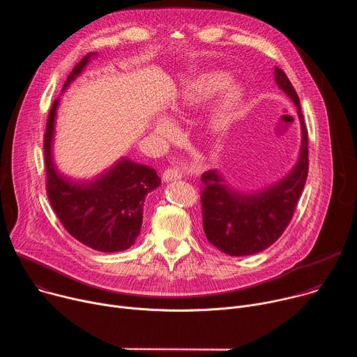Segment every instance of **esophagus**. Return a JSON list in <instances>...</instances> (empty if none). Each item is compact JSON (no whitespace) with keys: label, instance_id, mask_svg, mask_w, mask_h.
Masks as SVG:
<instances>
[{"label":"esophagus","instance_id":"1","mask_svg":"<svg viewBox=\"0 0 357 357\" xmlns=\"http://www.w3.org/2000/svg\"><path fill=\"white\" fill-rule=\"evenodd\" d=\"M162 178L165 182H169V181H175V179H181L182 178V172L175 168V167H168L164 174H162Z\"/></svg>","mask_w":357,"mask_h":357}]
</instances>
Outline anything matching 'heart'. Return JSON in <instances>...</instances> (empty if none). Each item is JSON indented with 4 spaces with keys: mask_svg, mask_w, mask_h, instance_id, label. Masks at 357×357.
Returning <instances> with one entry per match:
<instances>
[{
    "mask_svg": "<svg viewBox=\"0 0 357 357\" xmlns=\"http://www.w3.org/2000/svg\"><path fill=\"white\" fill-rule=\"evenodd\" d=\"M230 84V79L223 73H208L202 76L192 87H189L182 96V107H193L215 97L218 93L225 90ZM240 90L231 87L222 98L219 109L213 117V126L216 130H226L236 116V110L240 105ZM160 135L165 138H172L175 135V128L167 121H160L157 126Z\"/></svg>",
    "mask_w": 357,
    "mask_h": 357,
    "instance_id": "b5f03b06",
    "label": "heart"
}]
</instances>
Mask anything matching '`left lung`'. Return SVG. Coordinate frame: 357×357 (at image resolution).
<instances>
[{
  "mask_svg": "<svg viewBox=\"0 0 357 357\" xmlns=\"http://www.w3.org/2000/svg\"><path fill=\"white\" fill-rule=\"evenodd\" d=\"M274 77L298 107L302 127L299 160L292 172L277 185L256 193L231 190L216 171L202 175L200 203L203 231L211 244L229 256H250L274 244L289 225L308 176V130L301 112L299 97L282 69Z\"/></svg>",
  "mask_w": 357,
  "mask_h": 357,
  "instance_id": "1",
  "label": "left lung"
}]
</instances>
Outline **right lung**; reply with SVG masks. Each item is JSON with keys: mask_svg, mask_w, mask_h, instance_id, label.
<instances>
[{"mask_svg": "<svg viewBox=\"0 0 357 357\" xmlns=\"http://www.w3.org/2000/svg\"><path fill=\"white\" fill-rule=\"evenodd\" d=\"M86 55L70 72L65 87L86 66ZM58 101L49 110L43 154L46 169V195L58 219L76 240L105 252L131 247L142 225V206L148 192L160 186L155 169L121 160L112 171L93 183L79 185L58 174L50 155Z\"/></svg>", "mask_w": 357, "mask_h": 357, "instance_id": "right-lung-1", "label": "right lung"}]
</instances>
